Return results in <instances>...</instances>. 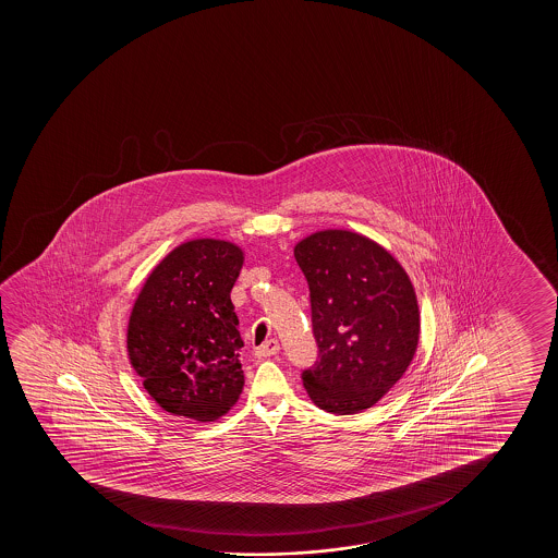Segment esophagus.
Here are the masks:
<instances>
[{
    "mask_svg": "<svg viewBox=\"0 0 558 558\" xmlns=\"http://www.w3.org/2000/svg\"><path fill=\"white\" fill-rule=\"evenodd\" d=\"M278 352H280V343L276 339H268L267 343H263L255 349V356L259 360H267L278 354Z\"/></svg>",
    "mask_w": 558,
    "mask_h": 558,
    "instance_id": "1",
    "label": "esophagus"
}]
</instances>
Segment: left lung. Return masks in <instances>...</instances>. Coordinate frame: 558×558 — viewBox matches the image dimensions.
<instances>
[{
	"label": "left lung",
	"mask_w": 558,
	"mask_h": 558,
	"mask_svg": "<svg viewBox=\"0 0 558 558\" xmlns=\"http://www.w3.org/2000/svg\"><path fill=\"white\" fill-rule=\"evenodd\" d=\"M293 253L311 290L320 349L303 374L308 398L324 412H364L402 379L417 352L412 280L392 253L352 230H316Z\"/></svg>",
	"instance_id": "8db88e82"
}]
</instances>
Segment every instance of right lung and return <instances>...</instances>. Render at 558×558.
<instances>
[{
	"mask_svg": "<svg viewBox=\"0 0 558 558\" xmlns=\"http://www.w3.org/2000/svg\"><path fill=\"white\" fill-rule=\"evenodd\" d=\"M244 259L234 242L196 238L146 276L131 308L128 356L166 412L211 423L242 395L244 341L230 290Z\"/></svg>",
	"mask_w": 558,
	"mask_h": 558,
	"instance_id": "1",
	"label": "right lung"
}]
</instances>
